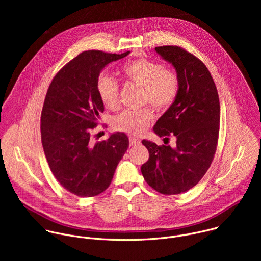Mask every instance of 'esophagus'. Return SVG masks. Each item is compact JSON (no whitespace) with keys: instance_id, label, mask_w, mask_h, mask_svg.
I'll list each match as a JSON object with an SVG mask.
<instances>
[{"instance_id":"esophagus-1","label":"esophagus","mask_w":261,"mask_h":261,"mask_svg":"<svg viewBox=\"0 0 261 261\" xmlns=\"http://www.w3.org/2000/svg\"><path fill=\"white\" fill-rule=\"evenodd\" d=\"M129 141H130V145H138L140 143V139L138 137H134V136L129 137Z\"/></svg>"}]
</instances>
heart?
I'll use <instances>...</instances> for the list:
<instances>
[{"mask_svg": "<svg viewBox=\"0 0 261 261\" xmlns=\"http://www.w3.org/2000/svg\"><path fill=\"white\" fill-rule=\"evenodd\" d=\"M124 77L142 88V101L150 103L158 110H165L174 102L179 88L177 74L165 69L158 62L139 58L126 63L122 68ZM97 93L102 104L108 109H116L119 105L120 88L118 82L107 75L99 76ZM153 119L148 107L126 109L113 121L115 129L131 134H141Z\"/></svg>", "mask_w": 261, "mask_h": 261, "instance_id": "1", "label": "heart"}]
</instances>
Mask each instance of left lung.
Instances as JSON below:
<instances>
[{
	"mask_svg": "<svg viewBox=\"0 0 261 261\" xmlns=\"http://www.w3.org/2000/svg\"><path fill=\"white\" fill-rule=\"evenodd\" d=\"M155 50L174 67L179 88L154 132L165 139L174 136L176 144L171 147L142 140L150 158L141 166V173L157 192L174 195L193 188L212 164L219 136L220 102L211 73L198 58L173 45Z\"/></svg>",
	"mask_w": 261,
	"mask_h": 261,
	"instance_id": "1",
	"label": "left lung"
}]
</instances>
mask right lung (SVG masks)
I'll use <instances>...</instances> for the list:
<instances>
[{
    "mask_svg": "<svg viewBox=\"0 0 261 261\" xmlns=\"http://www.w3.org/2000/svg\"><path fill=\"white\" fill-rule=\"evenodd\" d=\"M88 50L53 79L41 113V140L49 168L70 193L93 197L105 191L129 146L125 133L94 142L92 130L104 111L97 93L101 70L128 56Z\"/></svg>",
    "mask_w": 261,
    "mask_h": 261,
    "instance_id": "add662e5",
    "label": "right lung"
}]
</instances>
